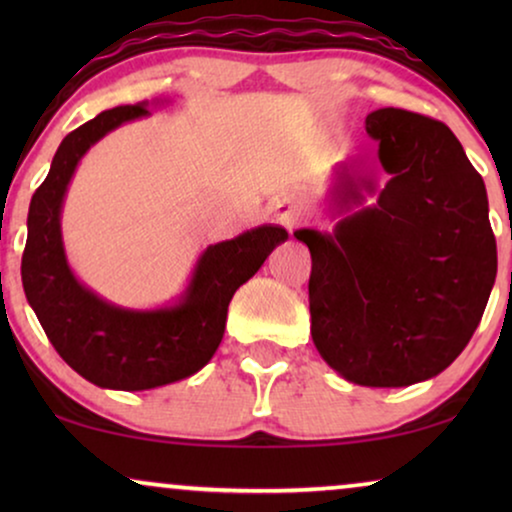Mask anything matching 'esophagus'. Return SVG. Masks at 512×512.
I'll return each instance as SVG.
<instances>
[{
  "label": "esophagus",
  "mask_w": 512,
  "mask_h": 512,
  "mask_svg": "<svg viewBox=\"0 0 512 512\" xmlns=\"http://www.w3.org/2000/svg\"><path fill=\"white\" fill-rule=\"evenodd\" d=\"M272 221H277L279 226H284L286 230H293V226L300 221V209L293 205V202H277L272 207Z\"/></svg>",
  "instance_id": "34e87169"
}]
</instances>
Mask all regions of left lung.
<instances>
[{"label": "left lung", "mask_w": 512, "mask_h": 512, "mask_svg": "<svg viewBox=\"0 0 512 512\" xmlns=\"http://www.w3.org/2000/svg\"><path fill=\"white\" fill-rule=\"evenodd\" d=\"M366 132L384 186L340 163L326 200L335 228L293 237L312 254L321 359L361 387H410L464 352L492 293L496 240L485 181L447 125L389 107Z\"/></svg>", "instance_id": "obj_1"}]
</instances>
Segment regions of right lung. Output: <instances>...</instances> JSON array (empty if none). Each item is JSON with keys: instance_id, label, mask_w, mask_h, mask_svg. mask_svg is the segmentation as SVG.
<instances>
[{"instance_id": "right-lung-1", "label": "right lung", "mask_w": 512, "mask_h": 512, "mask_svg": "<svg viewBox=\"0 0 512 512\" xmlns=\"http://www.w3.org/2000/svg\"><path fill=\"white\" fill-rule=\"evenodd\" d=\"M151 104L102 111L62 139L44 184L32 195L23 254V289L62 359L102 389L144 391L186 380L212 361L235 291L289 240L279 226L244 230L209 244L172 303L135 310L111 303L74 275L62 242V205L81 158L121 125L151 116Z\"/></svg>"}]
</instances>
